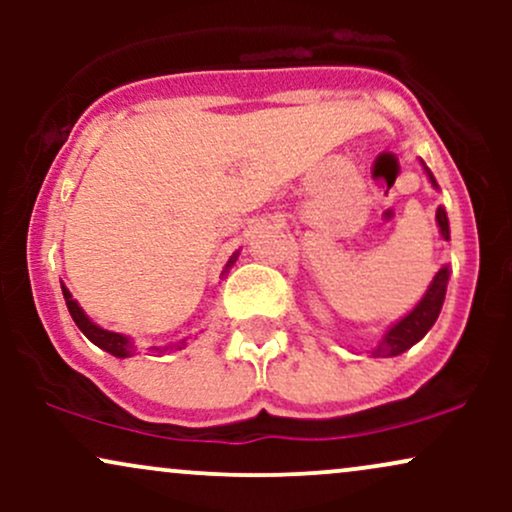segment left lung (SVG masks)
Listing matches in <instances>:
<instances>
[{
  "label": "left lung",
  "mask_w": 512,
  "mask_h": 512,
  "mask_svg": "<svg viewBox=\"0 0 512 512\" xmlns=\"http://www.w3.org/2000/svg\"><path fill=\"white\" fill-rule=\"evenodd\" d=\"M426 173H428V178H431L433 187H436V180H433L431 170H426ZM436 219H438V226H440V233H443V238L450 240L448 216H445L443 207H438ZM448 276H450L448 267L440 269V272L436 274V279H433L431 286H428L426 296L421 298V303L416 305V308L411 310V313L404 317V320H399L397 325L385 334V339L380 342L378 349L373 351V356H380V354L397 356V354H402V351H407L409 346H414L428 330H431L433 322L438 320L440 308H443L445 289H448Z\"/></svg>",
  "instance_id": "8db88e82"
}]
</instances>
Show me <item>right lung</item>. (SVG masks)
I'll return each mask as SVG.
<instances>
[{"mask_svg":"<svg viewBox=\"0 0 512 512\" xmlns=\"http://www.w3.org/2000/svg\"><path fill=\"white\" fill-rule=\"evenodd\" d=\"M233 260H236V255L231 257V262H228V267H231ZM62 293H64V301H67L69 315L74 317L76 327H79V330L84 332L86 337L91 339L93 344L101 346V349L108 351V354L120 356V358H125V356L132 354L134 346H132V342H129L127 337H122V334H115V332H108V330H101V327H98V325H93V322L88 320V317L84 315V310L79 308V303H76L74 298H72V293L64 289V286H62ZM180 344H185V342H180ZM178 349H180V346H178Z\"/></svg>","mask_w":512,"mask_h":512,"instance_id":"1","label":"right lung"}]
</instances>
